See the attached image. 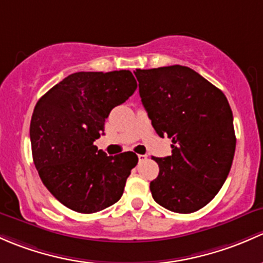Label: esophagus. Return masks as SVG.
<instances>
[{"instance_id": "1", "label": "esophagus", "mask_w": 263, "mask_h": 263, "mask_svg": "<svg viewBox=\"0 0 263 263\" xmlns=\"http://www.w3.org/2000/svg\"><path fill=\"white\" fill-rule=\"evenodd\" d=\"M138 159H139V162H143L147 159V154H138Z\"/></svg>"}]
</instances>
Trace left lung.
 <instances>
[{"instance_id": "1", "label": "left lung", "mask_w": 263, "mask_h": 263, "mask_svg": "<svg viewBox=\"0 0 263 263\" xmlns=\"http://www.w3.org/2000/svg\"><path fill=\"white\" fill-rule=\"evenodd\" d=\"M139 95L154 130L167 135L172 156L156 158L154 201L180 214L209 204L226 182L235 151L233 114L226 95L185 66L137 69Z\"/></svg>"}]
</instances>
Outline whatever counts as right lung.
I'll return each instance as SVG.
<instances>
[{
    "label": "right lung",
    "instance_id": "right-lung-1",
    "mask_svg": "<svg viewBox=\"0 0 263 263\" xmlns=\"http://www.w3.org/2000/svg\"><path fill=\"white\" fill-rule=\"evenodd\" d=\"M135 90L130 71L77 72L36 102L30 123L32 159L45 187L64 206L91 214L120 200L137 154L106 156L93 142L110 111Z\"/></svg>",
    "mask_w": 263,
    "mask_h": 263
}]
</instances>
